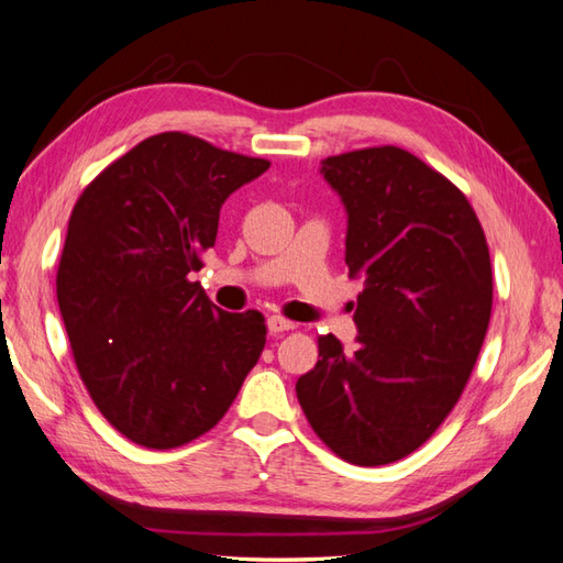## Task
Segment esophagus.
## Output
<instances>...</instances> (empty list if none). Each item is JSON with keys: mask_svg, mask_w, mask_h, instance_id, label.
Masks as SVG:
<instances>
[{"mask_svg": "<svg viewBox=\"0 0 563 563\" xmlns=\"http://www.w3.org/2000/svg\"><path fill=\"white\" fill-rule=\"evenodd\" d=\"M292 329H295V323H292L290 319L280 317V313H273V317H268V331H271L273 335L285 333V331H292Z\"/></svg>", "mask_w": 563, "mask_h": 563, "instance_id": "obj_1", "label": "esophagus"}]
</instances>
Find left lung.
<instances>
[{
    "label": "left lung",
    "instance_id": "1",
    "mask_svg": "<svg viewBox=\"0 0 563 563\" xmlns=\"http://www.w3.org/2000/svg\"><path fill=\"white\" fill-rule=\"evenodd\" d=\"M347 211L345 264L364 280L357 350L319 335L297 398L338 459L388 465L417 451L459 402L492 317L485 230L451 179L398 146L321 163Z\"/></svg>",
    "mask_w": 563,
    "mask_h": 563
}]
</instances>
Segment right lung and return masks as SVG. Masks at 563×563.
<instances>
[{
	"label": "right lung",
	"mask_w": 563,
	"mask_h": 563,
	"mask_svg": "<svg viewBox=\"0 0 563 563\" xmlns=\"http://www.w3.org/2000/svg\"><path fill=\"white\" fill-rule=\"evenodd\" d=\"M268 167L165 132L78 196L57 302L88 396L139 446L177 449L213 429L261 357L264 313L222 311L189 276L216 244L228 196Z\"/></svg>",
	"instance_id": "right-lung-1"
}]
</instances>
